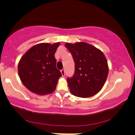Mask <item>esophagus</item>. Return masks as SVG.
Here are the masks:
<instances>
[{
	"label": "esophagus",
	"mask_w": 135,
	"mask_h": 135,
	"mask_svg": "<svg viewBox=\"0 0 135 135\" xmlns=\"http://www.w3.org/2000/svg\"><path fill=\"white\" fill-rule=\"evenodd\" d=\"M61 74H62V77H64V76H65V70H64V69H62V70H61Z\"/></svg>",
	"instance_id": "1"
}]
</instances>
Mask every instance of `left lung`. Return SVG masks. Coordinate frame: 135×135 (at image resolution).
I'll return each mask as SVG.
<instances>
[{"instance_id": "8db88e82", "label": "left lung", "mask_w": 135, "mask_h": 135, "mask_svg": "<svg viewBox=\"0 0 135 135\" xmlns=\"http://www.w3.org/2000/svg\"><path fill=\"white\" fill-rule=\"evenodd\" d=\"M75 62L74 74L67 78L70 92L74 96L88 98L99 93L108 74L105 55L99 49L86 42L65 44Z\"/></svg>"}]
</instances>
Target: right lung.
Returning a JSON list of instances; mask_svg holds the SVG:
<instances>
[{
	"instance_id": "right-lung-1",
	"label": "right lung",
	"mask_w": 135,
	"mask_h": 135,
	"mask_svg": "<svg viewBox=\"0 0 135 135\" xmlns=\"http://www.w3.org/2000/svg\"><path fill=\"white\" fill-rule=\"evenodd\" d=\"M60 42L35 45L21 57L18 74L21 82L30 91L44 95L54 91L62 76L56 68L55 53Z\"/></svg>"
}]
</instances>
